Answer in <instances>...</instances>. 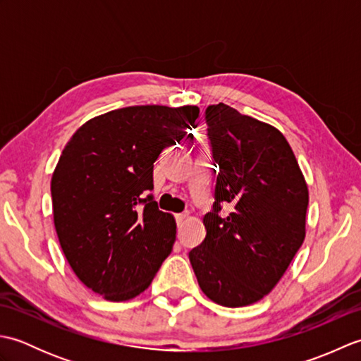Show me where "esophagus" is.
<instances>
[{
	"instance_id": "esophagus-1",
	"label": "esophagus",
	"mask_w": 361,
	"mask_h": 361,
	"mask_svg": "<svg viewBox=\"0 0 361 361\" xmlns=\"http://www.w3.org/2000/svg\"><path fill=\"white\" fill-rule=\"evenodd\" d=\"M188 217H189V214H188V212L176 214V216H175V220H176V225H178V228H181V226H183V224H185Z\"/></svg>"
}]
</instances>
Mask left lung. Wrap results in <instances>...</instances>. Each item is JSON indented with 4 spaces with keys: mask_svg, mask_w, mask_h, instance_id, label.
I'll list each match as a JSON object with an SVG mask.
<instances>
[{
    "mask_svg": "<svg viewBox=\"0 0 361 361\" xmlns=\"http://www.w3.org/2000/svg\"><path fill=\"white\" fill-rule=\"evenodd\" d=\"M204 121L219 167L216 202L189 260L206 296L243 307L270 293L301 248L309 190L278 128L221 102L206 109Z\"/></svg>",
    "mask_w": 361,
    "mask_h": 361,
    "instance_id": "1",
    "label": "left lung"
}]
</instances>
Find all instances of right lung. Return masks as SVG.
<instances>
[{
    "instance_id": "add662e5",
    "label": "right lung",
    "mask_w": 361,
    "mask_h": 361,
    "mask_svg": "<svg viewBox=\"0 0 361 361\" xmlns=\"http://www.w3.org/2000/svg\"><path fill=\"white\" fill-rule=\"evenodd\" d=\"M198 106L136 105L93 118L73 135L51 180L54 225L75 276L109 301L150 286L176 225L158 209L153 163L194 127Z\"/></svg>"
}]
</instances>
